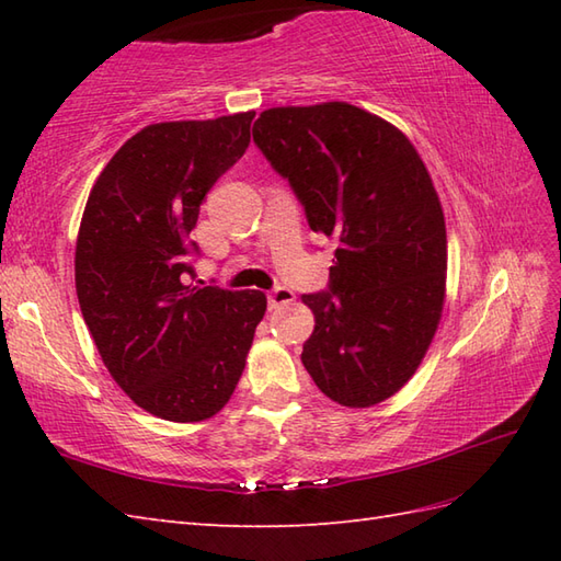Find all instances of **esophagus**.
I'll use <instances>...</instances> for the list:
<instances>
[{"instance_id":"34e87169","label":"esophagus","mask_w":561,"mask_h":561,"mask_svg":"<svg viewBox=\"0 0 561 561\" xmlns=\"http://www.w3.org/2000/svg\"><path fill=\"white\" fill-rule=\"evenodd\" d=\"M294 299H296L294 291H291V289H287V287H277V289H272V291L267 294V304H270V308L287 306V304H291Z\"/></svg>"}]
</instances>
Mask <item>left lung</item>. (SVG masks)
<instances>
[{
  "instance_id": "left-lung-1",
  "label": "left lung",
  "mask_w": 561,
  "mask_h": 561,
  "mask_svg": "<svg viewBox=\"0 0 561 561\" xmlns=\"http://www.w3.org/2000/svg\"><path fill=\"white\" fill-rule=\"evenodd\" d=\"M257 149L287 178L311 231L335 238L330 289L301 362L344 408H371L408 383L446 296V221L420 153L396 125L330 101L260 113Z\"/></svg>"
}]
</instances>
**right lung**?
I'll return each instance as SVG.
<instances>
[{"label":"right lung","instance_id":"add662e5","mask_svg":"<svg viewBox=\"0 0 561 561\" xmlns=\"http://www.w3.org/2000/svg\"><path fill=\"white\" fill-rule=\"evenodd\" d=\"M253 117L139 129L83 209L75 255L83 323L115 383L161 420L202 422L229 402L267 311L262 291L187 282L199 205L245 153Z\"/></svg>","mask_w":561,"mask_h":561}]
</instances>
